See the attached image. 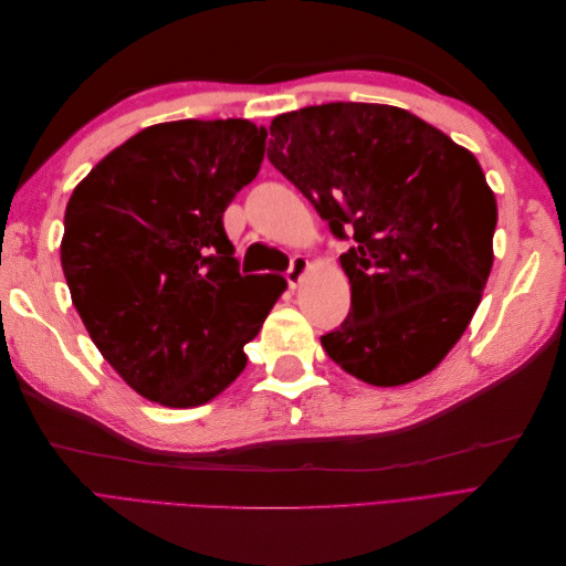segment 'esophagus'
<instances>
[{"label":"esophagus","mask_w":566,"mask_h":566,"mask_svg":"<svg viewBox=\"0 0 566 566\" xmlns=\"http://www.w3.org/2000/svg\"><path fill=\"white\" fill-rule=\"evenodd\" d=\"M310 269H312V264H310V260H306V256H300V254L293 256V264H290V269L285 273L290 287H297L304 281L306 273H310Z\"/></svg>","instance_id":"34e87169"}]
</instances>
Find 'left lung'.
Returning a JSON list of instances; mask_svg holds the SVG:
<instances>
[{
  "mask_svg": "<svg viewBox=\"0 0 566 566\" xmlns=\"http://www.w3.org/2000/svg\"><path fill=\"white\" fill-rule=\"evenodd\" d=\"M266 156L312 200L352 283L345 323L321 337L375 387L432 373L470 325L493 266L499 208L476 158L418 115L323 104L276 115Z\"/></svg>",
  "mask_w": 566,
  "mask_h": 566,
  "instance_id": "left-lung-1",
  "label": "left lung"
}]
</instances>
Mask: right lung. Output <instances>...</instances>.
Masks as SVG:
<instances>
[{"label": "right lung", "instance_id": "1", "mask_svg": "<svg viewBox=\"0 0 566 566\" xmlns=\"http://www.w3.org/2000/svg\"><path fill=\"white\" fill-rule=\"evenodd\" d=\"M250 119H177L111 150L67 200L61 266L101 356L136 394L196 408L243 373L285 293L241 276L221 214L264 160Z\"/></svg>", "mask_w": 566, "mask_h": 566}]
</instances>
